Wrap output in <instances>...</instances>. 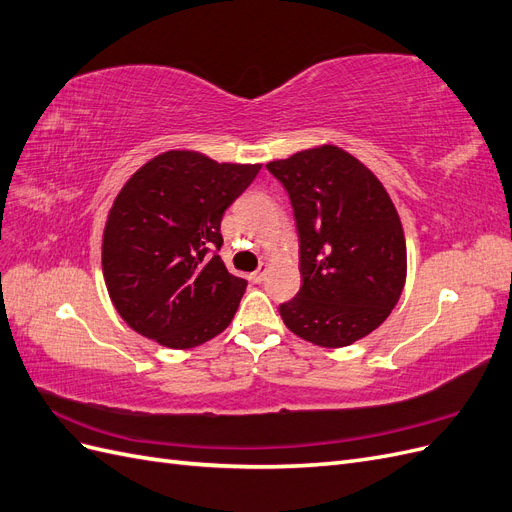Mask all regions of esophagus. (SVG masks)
Segmentation results:
<instances>
[{"instance_id": "1", "label": "esophagus", "mask_w": 512, "mask_h": 512, "mask_svg": "<svg viewBox=\"0 0 512 512\" xmlns=\"http://www.w3.org/2000/svg\"><path fill=\"white\" fill-rule=\"evenodd\" d=\"M269 269H271L269 262H260V267L252 273V280L254 282H262V280H265V275L269 273Z\"/></svg>"}]
</instances>
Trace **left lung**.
<instances>
[{
    "label": "left lung",
    "instance_id": "1",
    "mask_svg": "<svg viewBox=\"0 0 512 512\" xmlns=\"http://www.w3.org/2000/svg\"><path fill=\"white\" fill-rule=\"evenodd\" d=\"M267 168L288 190L299 230L301 290L280 305L284 324L320 348L359 342L391 316L406 286V237L389 192L337 145Z\"/></svg>",
    "mask_w": 512,
    "mask_h": 512
}]
</instances>
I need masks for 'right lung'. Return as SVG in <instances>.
Segmentation results:
<instances>
[{"mask_svg": "<svg viewBox=\"0 0 512 512\" xmlns=\"http://www.w3.org/2000/svg\"><path fill=\"white\" fill-rule=\"evenodd\" d=\"M260 166L170 149L123 183L104 226L102 273L130 329L188 350L232 322L247 282L228 273L215 250L224 243V211Z\"/></svg>", "mask_w": 512, "mask_h": 512, "instance_id": "1", "label": "right lung"}]
</instances>
